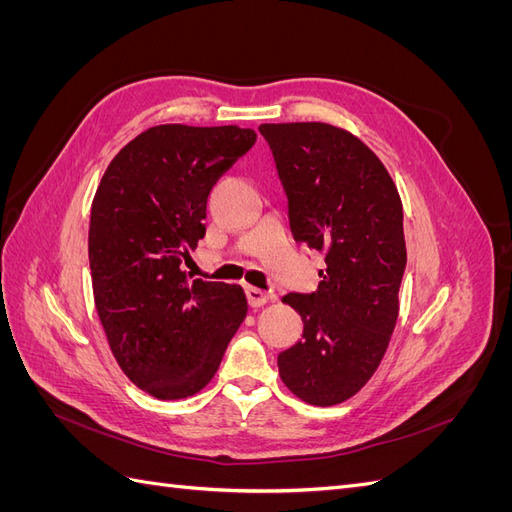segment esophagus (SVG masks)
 <instances>
[{
  "instance_id": "esophagus-1",
  "label": "esophagus",
  "mask_w": 512,
  "mask_h": 512,
  "mask_svg": "<svg viewBox=\"0 0 512 512\" xmlns=\"http://www.w3.org/2000/svg\"><path fill=\"white\" fill-rule=\"evenodd\" d=\"M245 294H247V301H250V305L256 309V307H262L265 303H269L273 299V294L260 290L256 286H245Z\"/></svg>"
}]
</instances>
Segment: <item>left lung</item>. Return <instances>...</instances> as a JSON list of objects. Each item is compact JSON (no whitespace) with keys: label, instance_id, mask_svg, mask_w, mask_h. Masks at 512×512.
<instances>
[{"label":"left lung","instance_id":"obj_1","mask_svg":"<svg viewBox=\"0 0 512 512\" xmlns=\"http://www.w3.org/2000/svg\"><path fill=\"white\" fill-rule=\"evenodd\" d=\"M297 241L324 252L312 294L282 299L303 339L280 352L288 389L312 406L359 393L389 348L406 269L404 207L389 170L348 130L320 121L262 123Z\"/></svg>","mask_w":512,"mask_h":512}]
</instances>
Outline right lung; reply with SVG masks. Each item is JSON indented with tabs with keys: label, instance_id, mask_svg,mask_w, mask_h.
I'll return each mask as SVG.
<instances>
[{
	"label": "right lung",
	"instance_id": "1",
	"mask_svg": "<svg viewBox=\"0 0 512 512\" xmlns=\"http://www.w3.org/2000/svg\"><path fill=\"white\" fill-rule=\"evenodd\" d=\"M254 143L239 126H153L108 164L91 203L98 316L123 374L156 399L205 389L247 316L239 284L192 280L183 260L205 237L211 188Z\"/></svg>",
	"mask_w": 512,
	"mask_h": 512
}]
</instances>
